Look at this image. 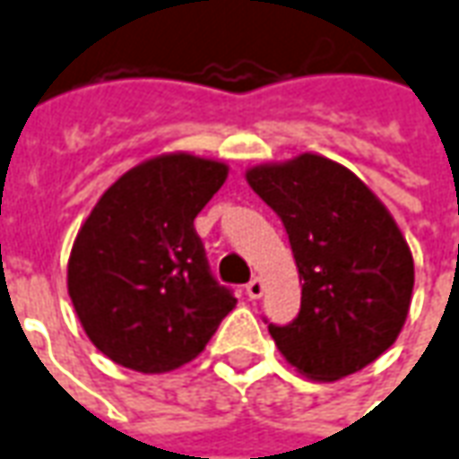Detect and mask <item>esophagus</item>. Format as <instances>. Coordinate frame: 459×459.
I'll use <instances>...</instances> for the list:
<instances>
[{
  "mask_svg": "<svg viewBox=\"0 0 459 459\" xmlns=\"http://www.w3.org/2000/svg\"><path fill=\"white\" fill-rule=\"evenodd\" d=\"M246 296L251 298V300H258L263 296V281L261 278H253L251 283L246 285Z\"/></svg>",
  "mask_w": 459,
  "mask_h": 459,
  "instance_id": "34e87169",
  "label": "esophagus"
}]
</instances>
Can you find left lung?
<instances>
[{
  "label": "left lung",
  "instance_id": "left-lung-1",
  "mask_svg": "<svg viewBox=\"0 0 459 459\" xmlns=\"http://www.w3.org/2000/svg\"><path fill=\"white\" fill-rule=\"evenodd\" d=\"M246 181L283 221L303 281L298 318L268 323L278 351L313 380L363 370L400 335L415 285L412 253L390 211L318 153L253 166Z\"/></svg>",
  "mask_w": 459,
  "mask_h": 459
}]
</instances>
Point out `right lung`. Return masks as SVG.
I'll list each match as a JSON object with an SVG mask.
<instances>
[{
	"mask_svg": "<svg viewBox=\"0 0 459 459\" xmlns=\"http://www.w3.org/2000/svg\"><path fill=\"white\" fill-rule=\"evenodd\" d=\"M229 166L163 153L99 198L69 255L66 285L89 341L136 373H169L206 348L236 307L194 229Z\"/></svg>",
	"mask_w": 459,
	"mask_h": 459,
	"instance_id": "add662e5",
	"label": "right lung"
}]
</instances>
